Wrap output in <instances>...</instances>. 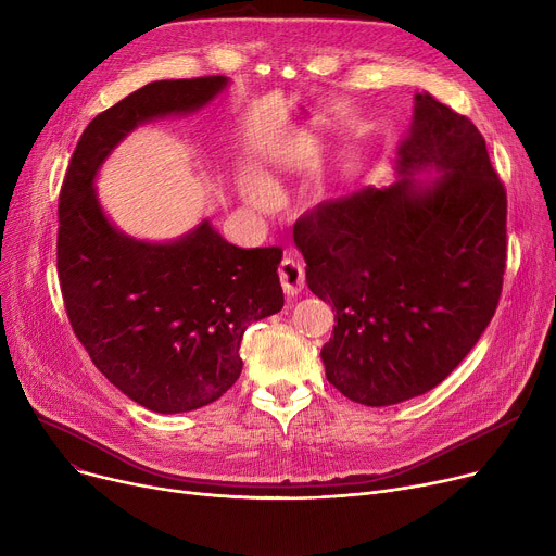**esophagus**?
<instances>
[{
  "mask_svg": "<svg viewBox=\"0 0 556 556\" xmlns=\"http://www.w3.org/2000/svg\"><path fill=\"white\" fill-rule=\"evenodd\" d=\"M279 281L288 298H295L304 290V283H306L304 266L295 256H283V261L279 263Z\"/></svg>",
  "mask_w": 556,
  "mask_h": 556,
  "instance_id": "obj_1",
  "label": "esophagus"
}]
</instances>
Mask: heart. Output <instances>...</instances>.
I'll use <instances>...</instances> for the list:
<instances>
[{
	"mask_svg": "<svg viewBox=\"0 0 556 556\" xmlns=\"http://www.w3.org/2000/svg\"><path fill=\"white\" fill-rule=\"evenodd\" d=\"M237 191L248 207L256 212H270L277 204V193L268 180L258 178L254 173H241L237 180Z\"/></svg>",
	"mask_w": 556,
	"mask_h": 556,
	"instance_id": "1",
	"label": "heart"
}]
</instances>
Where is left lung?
I'll use <instances>...</instances> for the list:
<instances>
[{"label":"left lung","mask_w":556,"mask_h":556,"mask_svg":"<svg viewBox=\"0 0 556 556\" xmlns=\"http://www.w3.org/2000/svg\"><path fill=\"white\" fill-rule=\"evenodd\" d=\"M396 180L319 202L293 237L306 283L336 308L323 346L346 399L383 407L440 386L503 290L507 195L480 130L428 92L396 146Z\"/></svg>","instance_id":"8db88e82"}]
</instances>
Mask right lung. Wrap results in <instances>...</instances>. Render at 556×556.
Listing matches in <instances>:
<instances>
[{
	"instance_id": "add662e5",
	"label": "right lung",
	"mask_w": 556,
	"mask_h": 556,
	"mask_svg": "<svg viewBox=\"0 0 556 556\" xmlns=\"http://www.w3.org/2000/svg\"><path fill=\"white\" fill-rule=\"evenodd\" d=\"M227 76L155 80L80 135L58 204V277L74 333L108 381L160 415L191 413L241 376V340L283 306L279 248H237L210 218L170 241L116 227L97 193L105 160L132 130L207 108Z\"/></svg>"
}]
</instances>
